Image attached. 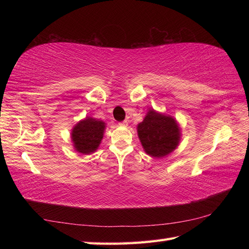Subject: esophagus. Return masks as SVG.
Wrapping results in <instances>:
<instances>
[{"instance_id": "obj_1", "label": "esophagus", "mask_w": 249, "mask_h": 249, "mask_svg": "<svg viewBox=\"0 0 249 249\" xmlns=\"http://www.w3.org/2000/svg\"><path fill=\"white\" fill-rule=\"evenodd\" d=\"M119 125L120 126H124V127H126V126L128 125V122L127 121H123V122H121V123H119Z\"/></svg>"}]
</instances>
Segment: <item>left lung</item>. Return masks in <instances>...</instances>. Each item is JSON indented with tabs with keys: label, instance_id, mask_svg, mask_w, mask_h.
Wrapping results in <instances>:
<instances>
[{
	"label": "left lung",
	"instance_id": "obj_1",
	"mask_svg": "<svg viewBox=\"0 0 249 249\" xmlns=\"http://www.w3.org/2000/svg\"><path fill=\"white\" fill-rule=\"evenodd\" d=\"M139 140L147 155L162 158L177 149L181 141V127L171 115L150 109L137 125Z\"/></svg>",
	"mask_w": 249,
	"mask_h": 249
}]
</instances>
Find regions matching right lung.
<instances>
[{
  "label": "right lung",
  "instance_id": "1",
  "mask_svg": "<svg viewBox=\"0 0 249 249\" xmlns=\"http://www.w3.org/2000/svg\"><path fill=\"white\" fill-rule=\"evenodd\" d=\"M105 129V122L94 119L92 116H87L79 121L71 133L73 149L83 155L92 154L98 149L104 138Z\"/></svg>",
  "mask_w": 249,
  "mask_h": 249
}]
</instances>
